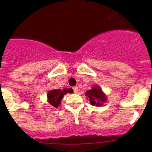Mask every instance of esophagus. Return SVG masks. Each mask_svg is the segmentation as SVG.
<instances>
[{"mask_svg":"<svg viewBox=\"0 0 152 152\" xmlns=\"http://www.w3.org/2000/svg\"><path fill=\"white\" fill-rule=\"evenodd\" d=\"M73 92H74L75 93H77L78 91H79V89H78L77 87H73Z\"/></svg>","mask_w":152,"mask_h":152,"instance_id":"obj_1","label":"esophagus"}]
</instances>
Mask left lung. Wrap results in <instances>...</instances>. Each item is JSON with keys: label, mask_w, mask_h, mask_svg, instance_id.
Listing matches in <instances>:
<instances>
[{"label": "left lung", "mask_w": 152, "mask_h": 152, "mask_svg": "<svg viewBox=\"0 0 152 152\" xmlns=\"http://www.w3.org/2000/svg\"><path fill=\"white\" fill-rule=\"evenodd\" d=\"M85 96L88 98L90 104L93 106L100 107L103 105V104L107 101V96L102 92L100 87L97 85H93L92 89L87 90Z\"/></svg>", "instance_id": "8db88e82"}]
</instances>
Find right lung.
<instances>
[{"label": "right lung", "mask_w": 152, "mask_h": 152, "mask_svg": "<svg viewBox=\"0 0 152 152\" xmlns=\"http://www.w3.org/2000/svg\"><path fill=\"white\" fill-rule=\"evenodd\" d=\"M73 93V90L71 88H65L64 90H52L48 93V102L50 105L57 108L60 104L61 100L63 98L64 95L66 93Z\"/></svg>", "instance_id": "obj_1"}]
</instances>
